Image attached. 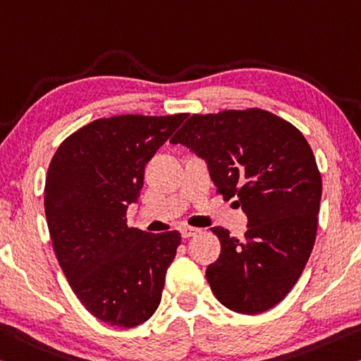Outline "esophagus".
<instances>
[{"mask_svg": "<svg viewBox=\"0 0 361 361\" xmlns=\"http://www.w3.org/2000/svg\"><path fill=\"white\" fill-rule=\"evenodd\" d=\"M201 233V230H199V228H192V226H185L181 230V236L185 238V239H190V238H192V236H196V234H199Z\"/></svg>", "mask_w": 361, "mask_h": 361, "instance_id": "34e87169", "label": "esophagus"}]
</instances>
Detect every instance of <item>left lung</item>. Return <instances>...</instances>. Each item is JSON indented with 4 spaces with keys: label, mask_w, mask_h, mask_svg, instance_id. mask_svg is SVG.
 <instances>
[{
    "label": "left lung",
    "mask_w": 361,
    "mask_h": 361,
    "mask_svg": "<svg viewBox=\"0 0 361 361\" xmlns=\"http://www.w3.org/2000/svg\"><path fill=\"white\" fill-rule=\"evenodd\" d=\"M170 142L205 159L216 192L236 197L249 220L243 241L210 228L221 244L205 271L212 293L233 312L270 310L300 278L317 238L323 186L310 145L257 107L192 114Z\"/></svg>",
    "instance_id": "8db88e82"
}]
</instances>
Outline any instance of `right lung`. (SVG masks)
<instances>
[{"label": "right lung", "mask_w": 361, "mask_h": 361, "mask_svg": "<svg viewBox=\"0 0 361 361\" xmlns=\"http://www.w3.org/2000/svg\"><path fill=\"white\" fill-rule=\"evenodd\" d=\"M186 114L117 116L85 125L61 142L44 183L53 249L87 310L111 326L135 328L157 310L178 231L127 225L145 167Z\"/></svg>", "instance_id": "right-lung-1"}]
</instances>
